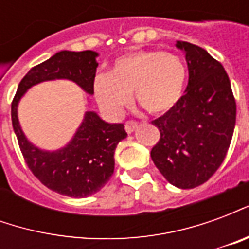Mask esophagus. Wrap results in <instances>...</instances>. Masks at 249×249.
Returning a JSON list of instances; mask_svg holds the SVG:
<instances>
[{
	"label": "esophagus",
	"instance_id": "34e87169",
	"mask_svg": "<svg viewBox=\"0 0 249 249\" xmlns=\"http://www.w3.org/2000/svg\"><path fill=\"white\" fill-rule=\"evenodd\" d=\"M136 128H137V123L133 121V120H129V121H126V123H125V130H126L128 133H132Z\"/></svg>",
	"mask_w": 249,
	"mask_h": 249
}]
</instances>
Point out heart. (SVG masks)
I'll use <instances>...</instances> for the list:
<instances>
[{
  "instance_id": "1",
  "label": "heart",
  "mask_w": 249,
  "mask_h": 249,
  "mask_svg": "<svg viewBox=\"0 0 249 249\" xmlns=\"http://www.w3.org/2000/svg\"><path fill=\"white\" fill-rule=\"evenodd\" d=\"M185 80L187 68L178 56L161 51H135L119 57L109 74L94 77L93 93L112 117L123 113L130 92L148 113L162 114L178 105Z\"/></svg>"
}]
</instances>
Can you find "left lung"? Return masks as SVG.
<instances>
[{
    "instance_id": "1",
    "label": "left lung",
    "mask_w": 249,
    "mask_h": 249,
    "mask_svg": "<svg viewBox=\"0 0 249 249\" xmlns=\"http://www.w3.org/2000/svg\"><path fill=\"white\" fill-rule=\"evenodd\" d=\"M185 53L188 80L178 105L152 124L160 140L151 157L168 183L181 189L204 184L230 148L236 123V101L223 65L197 45L178 41Z\"/></svg>"
}]
</instances>
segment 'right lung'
Wrapping results in <instances>:
<instances>
[{
  "instance_id": "1",
  "label": "right lung",
  "mask_w": 249,
  "mask_h": 249,
  "mask_svg": "<svg viewBox=\"0 0 249 249\" xmlns=\"http://www.w3.org/2000/svg\"><path fill=\"white\" fill-rule=\"evenodd\" d=\"M98 54L93 51H62L32 68L21 80L12 103V124L25 162L45 187L69 197H88L108 183L114 171V149L126 137L124 124H109L96 112H85L80 128L58 151H42L25 137L17 107L36 84L66 78L93 94Z\"/></svg>"
}]
</instances>
